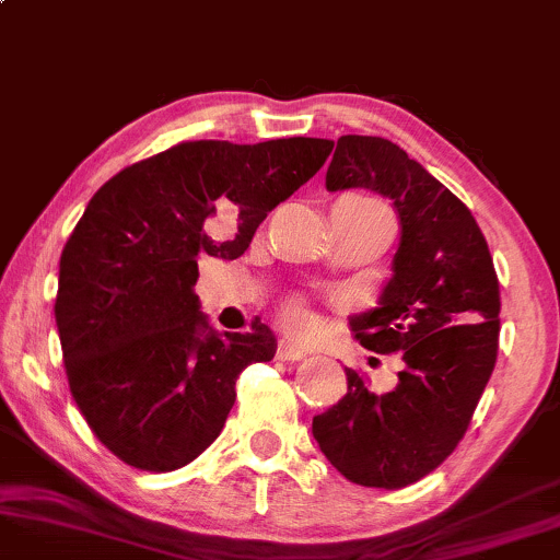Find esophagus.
Returning a JSON list of instances; mask_svg holds the SVG:
<instances>
[{
  "instance_id": "1",
  "label": "esophagus",
  "mask_w": 560,
  "mask_h": 560,
  "mask_svg": "<svg viewBox=\"0 0 560 560\" xmlns=\"http://www.w3.org/2000/svg\"><path fill=\"white\" fill-rule=\"evenodd\" d=\"M276 358H279V361H302V358H307V350L294 346V342L289 340H281L279 348H276Z\"/></svg>"
}]
</instances>
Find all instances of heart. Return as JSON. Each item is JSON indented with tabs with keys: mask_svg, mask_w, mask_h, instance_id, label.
<instances>
[{
	"mask_svg": "<svg viewBox=\"0 0 560 560\" xmlns=\"http://www.w3.org/2000/svg\"><path fill=\"white\" fill-rule=\"evenodd\" d=\"M355 202L374 205V202H369V199H355ZM281 323H284L292 332H307L312 327V312L307 304L294 296V300L284 302V307H281Z\"/></svg>",
	"mask_w": 560,
	"mask_h": 560,
	"instance_id": "b5f03b06",
	"label": "heart"
}]
</instances>
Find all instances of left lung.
Segmentation results:
<instances>
[{"mask_svg": "<svg viewBox=\"0 0 560 560\" xmlns=\"http://www.w3.org/2000/svg\"><path fill=\"white\" fill-rule=\"evenodd\" d=\"M325 186L384 194L399 214L389 284L378 307L350 317V330L405 366L384 394L346 369L348 392L312 420V435L348 481L401 489L456 451L494 371V260L471 210L392 140L338 138Z\"/></svg>", "mask_w": 560, "mask_h": 560, "instance_id": "obj_1", "label": "left lung"}]
</instances>
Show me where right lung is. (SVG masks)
Segmentation results:
<instances>
[{"label": "right lung", "instance_id": "1", "mask_svg": "<svg viewBox=\"0 0 560 560\" xmlns=\"http://www.w3.org/2000/svg\"><path fill=\"white\" fill-rule=\"evenodd\" d=\"M332 140L178 143L112 176L61 253L56 325L89 428L140 471H174L220 435L235 382L271 361L268 325L218 335L199 312V260L241 258L260 222L323 168ZM218 211L236 218L209 233Z\"/></svg>", "mask_w": 560, "mask_h": 560}]
</instances>
